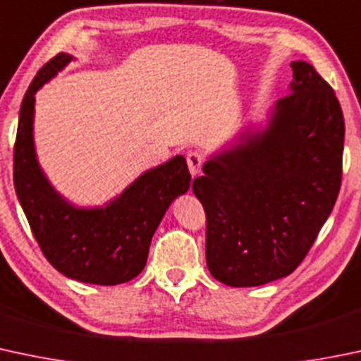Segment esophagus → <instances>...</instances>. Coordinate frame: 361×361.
Segmentation results:
<instances>
[{"mask_svg":"<svg viewBox=\"0 0 361 361\" xmlns=\"http://www.w3.org/2000/svg\"><path fill=\"white\" fill-rule=\"evenodd\" d=\"M187 164H188V169H190V174L193 178L199 176L200 173H202V164H204V157L200 152L197 150H192L187 154Z\"/></svg>","mask_w":361,"mask_h":361,"instance_id":"1","label":"esophagus"}]
</instances>
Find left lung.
I'll use <instances>...</instances> for the list:
<instances>
[{"label":"left lung","instance_id":"left-lung-1","mask_svg":"<svg viewBox=\"0 0 361 361\" xmlns=\"http://www.w3.org/2000/svg\"><path fill=\"white\" fill-rule=\"evenodd\" d=\"M263 131L204 164L192 190L206 211V259L230 287L290 275L331 216L343 180L339 100L308 62Z\"/></svg>","mask_w":361,"mask_h":361}]
</instances>
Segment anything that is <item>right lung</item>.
<instances>
[{
    "label": "right lung",
    "instance_id": "add662e5",
    "mask_svg": "<svg viewBox=\"0 0 361 361\" xmlns=\"http://www.w3.org/2000/svg\"><path fill=\"white\" fill-rule=\"evenodd\" d=\"M72 60L59 53L25 91L13 147V185L30 230L51 267L97 286L130 282L145 268L154 231L174 199L190 187L183 155L143 173L105 207L82 209L55 192L36 159L34 94Z\"/></svg>",
    "mask_w": 361,
    "mask_h": 361
}]
</instances>
